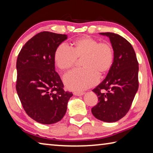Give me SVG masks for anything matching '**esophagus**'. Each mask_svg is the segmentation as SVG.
<instances>
[{"mask_svg": "<svg viewBox=\"0 0 153 153\" xmlns=\"http://www.w3.org/2000/svg\"><path fill=\"white\" fill-rule=\"evenodd\" d=\"M74 94L76 95V96H83L84 94V92H74Z\"/></svg>", "mask_w": 153, "mask_h": 153, "instance_id": "34e87169", "label": "esophagus"}]
</instances>
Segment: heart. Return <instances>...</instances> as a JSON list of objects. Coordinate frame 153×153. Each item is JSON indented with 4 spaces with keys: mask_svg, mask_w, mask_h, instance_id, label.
<instances>
[{
    "mask_svg": "<svg viewBox=\"0 0 153 153\" xmlns=\"http://www.w3.org/2000/svg\"><path fill=\"white\" fill-rule=\"evenodd\" d=\"M82 70H76L64 77L67 88L82 91L97 84L99 76L108 74L113 65L114 51L108 42H99L90 36H83L71 43V50L61 45L54 55L56 65L62 71H69L82 60Z\"/></svg>",
    "mask_w": 153,
    "mask_h": 153,
    "instance_id": "obj_1",
    "label": "heart"
}]
</instances>
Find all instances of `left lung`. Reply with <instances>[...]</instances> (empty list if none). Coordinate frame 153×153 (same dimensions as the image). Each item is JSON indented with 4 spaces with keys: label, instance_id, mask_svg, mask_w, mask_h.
<instances>
[{
    "label": "left lung",
    "instance_id": "left-lung-1",
    "mask_svg": "<svg viewBox=\"0 0 153 153\" xmlns=\"http://www.w3.org/2000/svg\"><path fill=\"white\" fill-rule=\"evenodd\" d=\"M110 39L114 51L113 65L106 78L92 90L98 98L92 108L94 117L115 122L128 112L138 89V63L132 46L122 36L99 33Z\"/></svg>",
    "mask_w": 153,
    "mask_h": 153
}]
</instances>
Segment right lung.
Masks as SVG:
<instances>
[{
    "instance_id": "obj_1",
    "label": "right lung",
    "mask_w": 153,
    "mask_h": 153,
    "mask_svg": "<svg viewBox=\"0 0 153 153\" xmlns=\"http://www.w3.org/2000/svg\"><path fill=\"white\" fill-rule=\"evenodd\" d=\"M67 36L50 32L35 35L17 56L16 90L28 116L42 124H53L65 115L73 94L63 90L55 71V53Z\"/></svg>"
}]
</instances>
